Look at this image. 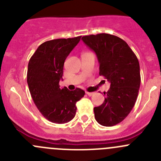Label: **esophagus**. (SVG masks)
<instances>
[{
	"mask_svg": "<svg viewBox=\"0 0 161 161\" xmlns=\"http://www.w3.org/2000/svg\"><path fill=\"white\" fill-rule=\"evenodd\" d=\"M86 93L87 94L88 96H90V97H91V96H92L94 94V92H86Z\"/></svg>",
	"mask_w": 161,
	"mask_h": 161,
	"instance_id": "1",
	"label": "esophagus"
}]
</instances>
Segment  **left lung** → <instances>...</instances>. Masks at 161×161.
Returning <instances> with one entry per match:
<instances>
[{
    "instance_id": "obj_1",
    "label": "left lung",
    "mask_w": 161,
    "mask_h": 161,
    "mask_svg": "<svg viewBox=\"0 0 161 161\" xmlns=\"http://www.w3.org/2000/svg\"><path fill=\"white\" fill-rule=\"evenodd\" d=\"M82 41L97 54L100 75L111 83L104 101L94 108L97 122L115 125L130 113L140 86V69L137 57L125 41L116 36L100 33L82 36Z\"/></svg>"
}]
</instances>
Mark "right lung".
<instances>
[{
    "mask_svg": "<svg viewBox=\"0 0 161 161\" xmlns=\"http://www.w3.org/2000/svg\"><path fill=\"white\" fill-rule=\"evenodd\" d=\"M81 36L57 39L44 42L31 57L27 83L34 103L43 116L56 124H64L74 118L76 102L85 95L79 88H60L64 63Z\"/></svg>",
    "mask_w": 161,
    "mask_h": 161,
    "instance_id": "obj_1",
    "label": "right lung"
}]
</instances>
